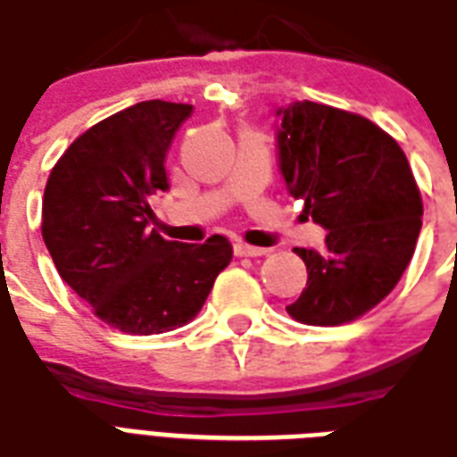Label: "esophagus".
<instances>
[{
  "mask_svg": "<svg viewBox=\"0 0 457 457\" xmlns=\"http://www.w3.org/2000/svg\"><path fill=\"white\" fill-rule=\"evenodd\" d=\"M233 253H236L238 257H260V255H267L270 250L257 248V245H248V243H236V245H233Z\"/></svg>",
  "mask_w": 457,
  "mask_h": 457,
  "instance_id": "34e87169",
  "label": "esophagus"
}]
</instances>
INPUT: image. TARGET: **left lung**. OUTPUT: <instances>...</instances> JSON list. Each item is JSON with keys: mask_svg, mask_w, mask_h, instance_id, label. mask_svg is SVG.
Segmentation results:
<instances>
[{"mask_svg": "<svg viewBox=\"0 0 457 457\" xmlns=\"http://www.w3.org/2000/svg\"><path fill=\"white\" fill-rule=\"evenodd\" d=\"M279 170L320 224L325 250L296 248L308 281L287 313L345 325L395 289L421 231V195L404 151L371 120L313 101L277 111Z\"/></svg>", "mask_w": 457, "mask_h": 457, "instance_id": "obj_1", "label": "left lung"}]
</instances>
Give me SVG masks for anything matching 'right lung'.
I'll return each instance as SVG.
<instances>
[{"label": "right lung", "mask_w": 457, "mask_h": 457, "mask_svg": "<svg viewBox=\"0 0 457 457\" xmlns=\"http://www.w3.org/2000/svg\"><path fill=\"white\" fill-rule=\"evenodd\" d=\"M192 105L142 101L101 120L64 151L43 197V241L94 313L127 335L190 322L233 257L224 236L202 245L149 228V197L168 190L166 154Z\"/></svg>", "instance_id": "add662e5"}]
</instances>
